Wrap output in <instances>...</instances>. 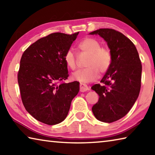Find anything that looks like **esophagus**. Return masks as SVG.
Listing matches in <instances>:
<instances>
[{
    "mask_svg": "<svg viewBox=\"0 0 155 155\" xmlns=\"http://www.w3.org/2000/svg\"><path fill=\"white\" fill-rule=\"evenodd\" d=\"M80 92H86L87 91H89V88L86 84H80Z\"/></svg>",
    "mask_w": 155,
    "mask_h": 155,
    "instance_id": "1",
    "label": "esophagus"
}]
</instances>
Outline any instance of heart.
Segmentation results:
<instances>
[{
  "instance_id": "b5f03b06",
  "label": "heart",
  "mask_w": 155,
  "mask_h": 155,
  "mask_svg": "<svg viewBox=\"0 0 155 155\" xmlns=\"http://www.w3.org/2000/svg\"><path fill=\"white\" fill-rule=\"evenodd\" d=\"M78 48L82 54L88 56L85 62V66L87 67L73 73V80L82 83L93 82L99 77V71L105 73L110 69L112 61V54L107 48L101 47L98 40L91 37L85 38L78 43ZM64 59L70 69H76L77 61L72 50H69L65 53Z\"/></svg>"
}]
</instances>
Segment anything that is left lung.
I'll return each instance as SVG.
<instances>
[{"mask_svg":"<svg viewBox=\"0 0 155 155\" xmlns=\"http://www.w3.org/2000/svg\"><path fill=\"white\" fill-rule=\"evenodd\" d=\"M90 34L104 38L112 56L110 69L101 80L103 85L91 88L99 96L92 110L97 120L113 123L129 112L139 96L142 64L134 43L121 32L101 28Z\"/></svg>","mask_w":155,"mask_h":155,"instance_id":"left-lung-1","label":"left lung"}]
</instances>
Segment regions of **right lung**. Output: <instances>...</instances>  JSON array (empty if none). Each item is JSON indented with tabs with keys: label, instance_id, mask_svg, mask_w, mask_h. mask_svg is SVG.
Segmentation results:
<instances>
[{
	"label": "right lung",
	"instance_id": "1",
	"mask_svg": "<svg viewBox=\"0 0 155 155\" xmlns=\"http://www.w3.org/2000/svg\"><path fill=\"white\" fill-rule=\"evenodd\" d=\"M78 34H50L21 56L18 73L21 101L27 112L43 123L54 125L63 121L79 92L77 81L64 82L69 77L64 54Z\"/></svg>",
	"mask_w": 155,
	"mask_h": 155
}]
</instances>
